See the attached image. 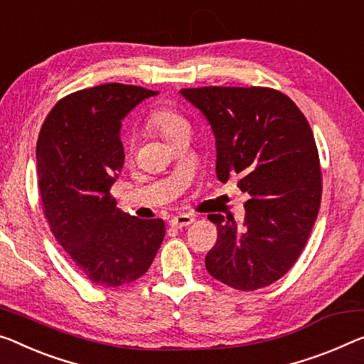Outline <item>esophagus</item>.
Wrapping results in <instances>:
<instances>
[{
  "mask_svg": "<svg viewBox=\"0 0 364 364\" xmlns=\"http://www.w3.org/2000/svg\"><path fill=\"white\" fill-rule=\"evenodd\" d=\"M171 226L174 228H183V226H188L193 223V218L190 215H177L174 218H171Z\"/></svg>",
  "mask_w": 364,
  "mask_h": 364,
  "instance_id": "obj_1",
  "label": "esophagus"
}]
</instances>
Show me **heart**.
Wrapping results in <instances>:
<instances>
[{
  "label": "heart",
  "mask_w": 364,
  "mask_h": 364,
  "mask_svg": "<svg viewBox=\"0 0 364 364\" xmlns=\"http://www.w3.org/2000/svg\"><path fill=\"white\" fill-rule=\"evenodd\" d=\"M149 125L163 136L166 141H171L182 132H190V122L181 112L172 107H158L148 117Z\"/></svg>",
  "instance_id": "b5f03b06"
}]
</instances>
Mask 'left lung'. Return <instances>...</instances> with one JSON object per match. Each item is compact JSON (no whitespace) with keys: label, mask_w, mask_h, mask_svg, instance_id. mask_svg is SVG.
<instances>
[{"label":"left lung","mask_w":364,"mask_h":364,"mask_svg":"<svg viewBox=\"0 0 364 364\" xmlns=\"http://www.w3.org/2000/svg\"><path fill=\"white\" fill-rule=\"evenodd\" d=\"M181 94L216 138V176L249 195L242 223L210 215L218 228L206 270L239 291L282 278L303 252L322 197V172L303 112L270 87H190Z\"/></svg>","instance_id":"1"}]
</instances>
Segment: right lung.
I'll return each instance as SVG.
<instances>
[{
    "label": "right lung",
    "mask_w": 364,
    "mask_h": 364,
    "mask_svg": "<svg viewBox=\"0 0 364 364\" xmlns=\"http://www.w3.org/2000/svg\"><path fill=\"white\" fill-rule=\"evenodd\" d=\"M156 94L120 82L82 89L58 100L38 133L43 213L70 259L100 287H122L143 277L166 236L161 218L124 213L110 195L125 161L122 120Z\"/></svg>",
    "instance_id": "add662e5"
}]
</instances>
